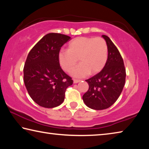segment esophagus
<instances>
[{
	"label": "esophagus",
	"instance_id": "esophagus-1",
	"mask_svg": "<svg viewBox=\"0 0 149 149\" xmlns=\"http://www.w3.org/2000/svg\"><path fill=\"white\" fill-rule=\"evenodd\" d=\"M80 81H81L80 79H74V84H77V83H79Z\"/></svg>",
	"mask_w": 149,
	"mask_h": 149
}]
</instances>
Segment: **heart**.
Listing matches in <instances>:
<instances>
[{"mask_svg": "<svg viewBox=\"0 0 149 149\" xmlns=\"http://www.w3.org/2000/svg\"><path fill=\"white\" fill-rule=\"evenodd\" d=\"M58 58L65 72H70L79 59L81 64L72 70L71 74L75 77H84L97 74L104 68L108 59V46L100 37H79L69 42L67 50H60Z\"/></svg>", "mask_w": 149, "mask_h": 149, "instance_id": "heart-1", "label": "heart"}]
</instances>
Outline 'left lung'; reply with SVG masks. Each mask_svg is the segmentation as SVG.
Here are the masks:
<instances>
[{"instance_id": "8db88e82", "label": "left lung", "mask_w": 149, "mask_h": 149, "mask_svg": "<svg viewBox=\"0 0 149 149\" xmlns=\"http://www.w3.org/2000/svg\"><path fill=\"white\" fill-rule=\"evenodd\" d=\"M108 46V59L104 68L99 74L85 80L89 89L83 96L88 107L104 110L116 101L125 82V68L117 47L107 35H102Z\"/></svg>"}]
</instances>
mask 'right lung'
I'll return each mask as SVG.
<instances>
[{"instance_id": "right-lung-1", "label": "right lung", "mask_w": 149, "mask_h": 149, "mask_svg": "<svg viewBox=\"0 0 149 149\" xmlns=\"http://www.w3.org/2000/svg\"><path fill=\"white\" fill-rule=\"evenodd\" d=\"M71 37L50 33L30 50L24 68V81L33 101L42 107H56L64 100L65 92L73 80L63 71L58 53Z\"/></svg>"}]
</instances>
